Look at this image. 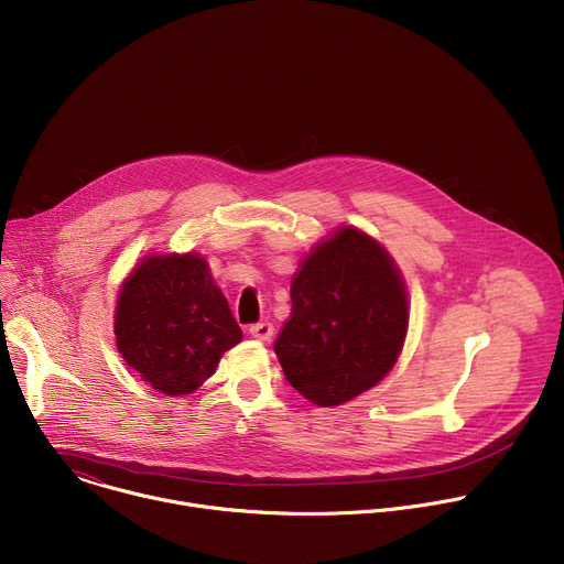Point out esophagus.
Wrapping results in <instances>:
<instances>
[{
	"instance_id": "esophagus-1",
	"label": "esophagus",
	"mask_w": 564,
	"mask_h": 564,
	"mask_svg": "<svg viewBox=\"0 0 564 564\" xmlns=\"http://www.w3.org/2000/svg\"><path fill=\"white\" fill-rule=\"evenodd\" d=\"M250 335L259 341H270L274 337V326L270 324V321H259V324L250 326Z\"/></svg>"
}]
</instances>
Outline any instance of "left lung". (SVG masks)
Masks as SVG:
<instances>
[{
  "instance_id": "obj_1",
  "label": "left lung",
  "mask_w": 564,
  "mask_h": 564,
  "mask_svg": "<svg viewBox=\"0 0 564 564\" xmlns=\"http://www.w3.org/2000/svg\"><path fill=\"white\" fill-rule=\"evenodd\" d=\"M292 316L274 344L285 379L326 409L355 399L394 366L409 299L390 254L357 227L316 243L292 281Z\"/></svg>"
}]
</instances>
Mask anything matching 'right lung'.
<instances>
[{
  "mask_svg": "<svg viewBox=\"0 0 564 564\" xmlns=\"http://www.w3.org/2000/svg\"><path fill=\"white\" fill-rule=\"evenodd\" d=\"M116 344L127 366L158 392L189 394L243 333L194 252L144 259L122 283Z\"/></svg>",
  "mask_w": 564,
  "mask_h": 564,
  "instance_id": "1",
  "label": "right lung"
}]
</instances>
